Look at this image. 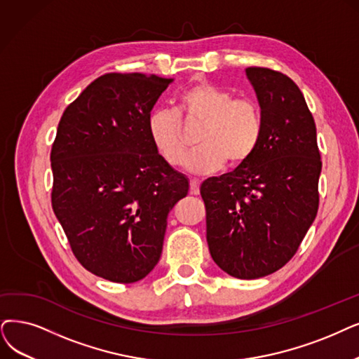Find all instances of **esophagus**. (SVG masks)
I'll return each mask as SVG.
<instances>
[{
  "mask_svg": "<svg viewBox=\"0 0 359 359\" xmlns=\"http://www.w3.org/2000/svg\"><path fill=\"white\" fill-rule=\"evenodd\" d=\"M190 193L194 196L200 193V182L197 180H190Z\"/></svg>",
  "mask_w": 359,
  "mask_h": 359,
  "instance_id": "obj_1",
  "label": "esophagus"
}]
</instances>
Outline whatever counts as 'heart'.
Masks as SVG:
<instances>
[{
  "instance_id": "obj_1",
  "label": "heart",
  "mask_w": 359,
  "mask_h": 359,
  "mask_svg": "<svg viewBox=\"0 0 359 359\" xmlns=\"http://www.w3.org/2000/svg\"><path fill=\"white\" fill-rule=\"evenodd\" d=\"M197 146L185 165L194 174L206 175L225 162L241 166L252 159L264 133L262 111L250 98H234L225 88L200 82L184 90L175 111L159 109L150 113L147 134L156 151L170 166H181L189 151L187 130L200 126Z\"/></svg>"
}]
</instances>
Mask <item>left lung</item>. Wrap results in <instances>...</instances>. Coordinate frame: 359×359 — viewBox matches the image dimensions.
Returning <instances> with one entry per match:
<instances>
[{
  "label": "left lung",
  "instance_id": "left-lung-1",
  "mask_svg": "<svg viewBox=\"0 0 359 359\" xmlns=\"http://www.w3.org/2000/svg\"><path fill=\"white\" fill-rule=\"evenodd\" d=\"M264 133L252 159L206 180L209 252L226 274L261 278L287 264L318 212L317 128L297 85L280 72L248 67Z\"/></svg>",
  "mask_w": 359,
  "mask_h": 359
}]
</instances>
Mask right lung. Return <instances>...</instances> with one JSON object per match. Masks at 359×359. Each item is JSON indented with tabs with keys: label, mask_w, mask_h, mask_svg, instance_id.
<instances>
[{
	"label": "right lung",
	"mask_w": 359,
	"mask_h": 359,
	"mask_svg": "<svg viewBox=\"0 0 359 359\" xmlns=\"http://www.w3.org/2000/svg\"><path fill=\"white\" fill-rule=\"evenodd\" d=\"M174 79L97 78L70 103L51 149V205L72 252L93 274L135 283L159 262L168 213L189 180L156 151L147 119Z\"/></svg>",
	"instance_id": "1"
}]
</instances>
